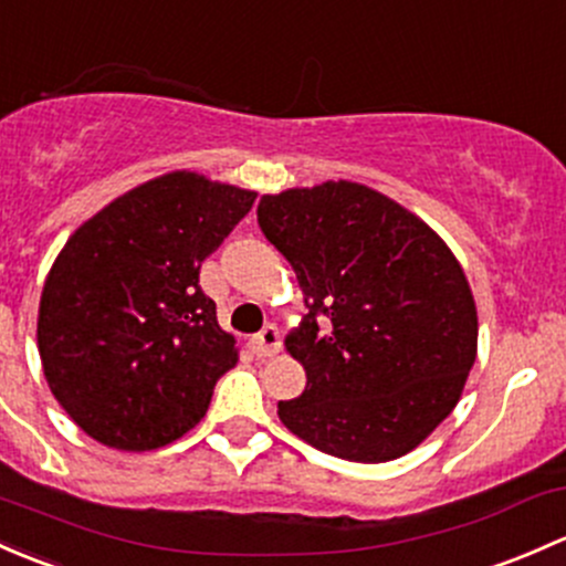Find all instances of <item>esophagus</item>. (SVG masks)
<instances>
[{
    "mask_svg": "<svg viewBox=\"0 0 566 566\" xmlns=\"http://www.w3.org/2000/svg\"><path fill=\"white\" fill-rule=\"evenodd\" d=\"M249 344H252V353L258 355V358H271V355H276L279 347H282V336H279L276 325H265L258 336H252Z\"/></svg>",
    "mask_w": 566,
    "mask_h": 566,
    "instance_id": "esophagus-1",
    "label": "esophagus"
}]
</instances>
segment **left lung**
I'll list each match as a JSON object with an SVG mask.
<instances>
[{
  "instance_id": "1",
  "label": "left lung",
  "mask_w": 566,
  "mask_h": 566,
  "mask_svg": "<svg viewBox=\"0 0 566 566\" xmlns=\"http://www.w3.org/2000/svg\"><path fill=\"white\" fill-rule=\"evenodd\" d=\"M258 224L308 308L284 338L306 390L279 401V420L344 461L407 455L453 412L478 355V308L448 243L353 181L263 195Z\"/></svg>"
}]
</instances>
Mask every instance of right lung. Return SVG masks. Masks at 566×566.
I'll list each match as a JSON object with an SVG mask.
<instances>
[{
    "label": "right lung",
    "mask_w": 566,
    "mask_h": 566,
    "mask_svg": "<svg viewBox=\"0 0 566 566\" xmlns=\"http://www.w3.org/2000/svg\"><path fill=\"white\" fill-rule=\"evenodd\" d=\"M258 192L176 170L83 222L45 279L38 347L56 401L116 450H157L200 423L235 338L200 265Z\"/></svg>",
    "instance_id": "1"
}]
</instances>
